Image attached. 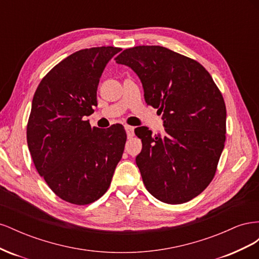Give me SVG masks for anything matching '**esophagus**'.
Wrapping results in <instances>:
<instances>
[{
  "label": "esophagus",
  "instance_id": "1",
  "mask_svg": "<svg viewBox=\"0 0 259 259\" xmlns=\"http://www.w3.org/2000/svg\"><path fill=\"white\" fill-rule=\"evenodd\" d=\"M125 131H126V135L127 137H133V135H134V127L133 126H130V125H125L124 126Z\"/></svg>",
  "mask_w": 259,
  "mask_h": 259
}]
</instances>
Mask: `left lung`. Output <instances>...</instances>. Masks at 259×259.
<instances>
[{"label": "left lung", "instance_id": "left-lung-1", "mask_svg": "<svg viewBox=\"0 0 259 259\" xmlns=\"http://www.w3.org/2000/svg\"><path fill=\"white\" fill-rule=\"evenodd\" d=\"M143 84L148 105L158 108L163 135L135 130L143 149L136 164L154 198L180 204L213 179L226 139V106L210 74L198 61L163 46H136L115 58Z\"/></svg>", "mask_w": 259, "mask_h": 259}]
</instances>
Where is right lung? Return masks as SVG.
Segmentation results:
<instances>
[{
  "label": "right lung",
  "mask_w": 259,
  "mask_h": 259,
  "mask_svg": "<svg viewBox=\"0 0 259 259\" xmlns=\"http://www.w3.org/2000/svg\"><path fill=\"white\" fill-rule=\"evenodd\" d=\"M119 52L101 46L71 54L43 77L32 99L29 151L51 189L72 204H90L108 190L124 151L121 124L100 130L85 121L97 106L100 76Z\"/></svg>",
  "instance_id": "1"
}]
</instances>
